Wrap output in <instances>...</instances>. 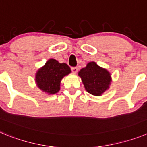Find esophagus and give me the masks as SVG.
Listing matches in <instances>:
<instances>
[{
	"mask_svg": "<svg viewBox=\"0 0 147 147\" xmlns=\"http://www.w3.org/2000/svg\"><path fill=\"white\" fill-rule=\"evenodd\" d=\"M71 71L74 74H76L78 72V67H71Z\"/></svg>",
	"mask_w": 147,
	"mask_h": 147,
	"instance_id": "1",
	"label": "esophagus"
}]
</instances>
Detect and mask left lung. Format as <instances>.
I'll use <instances>...</instances> for the list:
<instances>
[{
  "mask_svg": "<svg viewBox=\"0 0 147 147\" xmlns=\"http://www.w3.org/2000/svg\"><path fill=\"white\" fill-rule=\"evenodd\" d=\"M87 92L96 96H102L112 82L110 73L95 62H90L78 74Z\"/></svg>",
  "mask_w": 147,
  "mask_h": 147,
  "instance_id": "8db88e82",
  "label": "left lung"
}]
</instances>
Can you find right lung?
Wrapping results in <instances>:
<instances>
[{"mask_svg": "<svg viewBox=\"0 0 147 147\" xmlns=\"http://www.w3.org/2000/svg\"><path fill=\"white\" fill-rule=\"evenodd\" d=\"M71 70L66 63H60L54 59H50L35 74V82L37 88L48 95L58 93L63 77L70 74Z\"/></svg>", "mask_w": 147, "mask_h": 147, "instance_id": "obj_1", "label": "right lung"}]
</instances>
